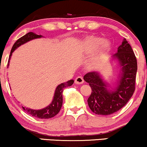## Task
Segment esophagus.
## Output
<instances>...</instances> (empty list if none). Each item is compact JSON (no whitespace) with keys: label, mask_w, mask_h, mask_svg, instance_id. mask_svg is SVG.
<instances>
[{"label":"esophagus","mask_w":147,"mask_h":147,"mask_svg":"<svg viewBox=\"0 0 147 147\" xmlns=\"http://www.w3.org/2000/svg\"><path fill=\"white\" fill-rule=\"evenodd\" d=\"M84 80L83 78H82V76H78L75 79V83L77 84H82L84 83Z\"/></svg>","instance_id":"34e87169"}]
</instances>
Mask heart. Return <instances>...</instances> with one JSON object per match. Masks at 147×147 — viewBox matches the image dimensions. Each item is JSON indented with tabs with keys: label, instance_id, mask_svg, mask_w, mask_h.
<instances>
[{
	"label": "heart",
	"instance_id": "heart-1",
	"mask_svg": "<svg viewBox=\"0 0 147 147\" xmlns=\"http://www.w3.org/2000/svg\"><path fill=\"white\" fill-rule=\"evenodd\" d=\"M108 42L106 40H101L99 37H88L83 40L81 43L82 49L87 53H93L98 49V54L91 60L92 64H95L100 58L102 57L104 53L108 49Z\"/></svg>",
	"mask_w": 147,
	"mask_h": 147
}]
</instances>
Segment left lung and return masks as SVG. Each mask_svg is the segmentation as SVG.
Listing matches in <instances>:
<instances>
[{"label": "left lung", "mask_w": 147, "mask_h": 147, "mask_svg": "<svg viewBox=\"0 0 147 147\" xmlns=\"http://www.w3.org/2000/svg\"><path fill=\"white\" fill-rule=\"evenodd\" d=\"M113 57L118 60L121 66L119 80L114 89L108 88V84L103 81L98 72H89L84 76V80L92 88L88 99V106L98 115H110L118 111L126 105L135 90L137 61L126 39Z\"/></svg>", "instance_id": "8db88e82"}]
</instances>
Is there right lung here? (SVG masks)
<instances>
[{
	"mask_svg": "<svg viewBox=\"0 0 147 147\" xmlns=\"http://www.w3.org/2000/svg\"><path fill=\"white\" fill-rule=\"evenodd\" d=\"M42 37V35H36L35 33H33V32H29L25 35L23 37L19 38L17 41L15 42L14 44L13 47H12L11 53L9 55V61H8L7 64V67H9V61L10 59H11L12 53L15 50L17 49V47H19V46H21L23 44L27 43V42L33 40L34 39H37V38H41ZM74 81L73 80L67 81L65 83H62L59 85L57 86V87L56 88L55 94H54L53 99V101L51 104H49L47 107H46L43 109L41 110H33L31 108H28L23 107V109L27 112L28 114H29L30 115L34 116V117L38 118H41V119H47V118H50L53 117L55 115L59 113V112L61 110V108L62 106V103H63V96H62V93L64 88L68 86H71L72 84H74Z\"/></svg>",
	"mask_w": 147,
	"mask_h": 147,
	"instance_id": "obj_1",
	"label": "right lung"
}]
</instances>
